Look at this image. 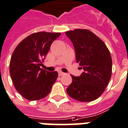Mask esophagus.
Returning a JSON list of instances; mask_svg holds the SVG:
<instances>
[{"instance_id": "obj_1", "label": "esophagus", "mask_w": 128, "mask_h": 128, "mask_svg": "<svg viewBox=\"0 0 128 128\" xmlns=\"http://www.w3.org/2000/svg\"><path fill=\"white\" fill-rule=\"evenodd\" d=\"M64 74H65L64 72H62L61 71L58 72V76H62V75H64Z\"/></svg>"}]
</instances>
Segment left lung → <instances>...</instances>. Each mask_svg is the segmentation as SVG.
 Wrapping results in <instances>:
<instances>
[{
    "label": "left lung",
    "mask_w": 128,
    "mask_h": 128,
    "mask_svg": "<svg viewBox=\"0 0 128 128\" xmlns=\"http://www.w3.org/2000/svg\"><path fill=\"white\" fill-rule=\"evenodd\" d=\"M74 45L77 62L83 69L80 76L72 75L68 94L75 100L90 102L103 93L112 76V62L108 48L91 31L76 29L66 32Z\"/></svg>",
    "instance_id": "obj_1"
}]
</instances>
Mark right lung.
I'll return each instance as SVG.
<instances>
[{
  "label": "right lung",
  "instance_id": "right-lung-1",
  "mask_svg": "<svg viewBox=\"0 0 128 128\" xmlns=\"http://www.w3.org/2000/svg\"><path fill=\"white\" fill-rule=\"evenodd\" d=\"M60 35V32L33 33L15 48L10 62V76L16 90L26 99L40 100L51 91L58 72H48L40 66L52 43Z\"/></svg>",
  "mask_w": 128,
  "mask_h": 128
}]
</instances>
